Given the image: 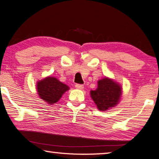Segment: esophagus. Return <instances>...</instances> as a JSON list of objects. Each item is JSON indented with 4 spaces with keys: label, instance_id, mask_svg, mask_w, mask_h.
I'll list each match as a JSON object with an SVG mask.
<instances>
[{
    "label": "esophagus",
    "instance_id": "1",
    "mask_svg": "<svg viewBox=\"0 0 159 159\" xmlns=\"http://www.w3.org/2000/svg\"><path fill=\"white\" fill-rule=\"evenodd\" d=\"M76 88H77V89H79V90H82L84 88V86H83V85H81V84H76Z\"/></svg>",
    "mask_w": 159,
    "mask_h": 159
}]
</instances>
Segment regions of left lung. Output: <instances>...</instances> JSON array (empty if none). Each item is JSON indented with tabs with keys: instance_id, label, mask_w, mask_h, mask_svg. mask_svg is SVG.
Wrapping results in <instances>:
<instances>
[{
	"instance_id": "1",
	"label": "left lung",
	"mask_w": 159,
	"mask_h": 159,
	"mask_svg": "<svg viewBox=\"0 0 159 159\" xmlns=\"http://www.w3.org/2000/svg\"><path fill=\"white\" fill-rule=\"evenodd\" d=\"M98 84L95 90L90 91V96L99 111H105L118 104L122 94L119 83L105 77Z\"/></svg>"
}]
</instances>
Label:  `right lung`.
Returning a JSON list of instances; mask_svg holds the SVG:
<instances>
[{
	"mask_svg": "<svg viewBox=\"0 0 159 159\" xmlns=\"http://www.w3.org/2000/svg\"><path fill=\"white\" fill-rule=\"evenodd\" d=\"M36 88L40 98L50 104L58 102L63 94L69 90L68 85L52 76L39 80L37 83Z\"/></svg>",
	"mask_w": 159,
	"mask_h": 159,
	"instance_id": "add662e5",
	"label": "right lung"
}]
</instances>
